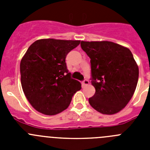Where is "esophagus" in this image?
Segmentation results:
<instances>
[{"label":"esophagus","mask_w":150,"mask_h":150,"mask_svg":"<svg viewBox=\"0 0 150 150\" xmlns=\"http://www.w3.org/2000/svg\"><path fill=\"white\" fill-rule=\"evenodd\" d=\"M88 84H89V81H88V79H85L84 81L83 82V86H88Z\"/></svg>","instance_id":"esophagus-1"}]
</instances>
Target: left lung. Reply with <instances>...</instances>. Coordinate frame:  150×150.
I'll use <instances>...</instances> for the list:
<instances>
[{
	"label": "left lung",
	"mask_w": 150,
	"mask_h": 150,
	"mask_svg": "<svg viewBox=\"0 0 150 150\" xmlns=\"http://www.w3.org/2000/svg\"><path fill=\"white\" fill-rule=\"evenodd\" d=\"M91 60L94 96L90 105L102 114L112 115L128 104L137 87L139 69L132 52L110 41H81Z\"/></svg>",
	"instance_id": "left-lung-1"
}]
</instances>
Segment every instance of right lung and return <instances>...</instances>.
Returning <instances> with one entry per match:
<instances>
[{
	"mask_svg": "<svg viewBox=\"0 0 150 150\" xmlns=\"http://www.w3.org/2000/svg\"><path fill=\"white\" fill-rule=\"evenodd\" d=\"M80 40L40 39L29 46L20 63L22 90L39 112L52 116L66 110L81 83L71 79L65 62Z\"/></svg>",
	"mask_w": 150,
	"mask_h": 150,
	"instance_id": "obj_1",
	"label": "right lung"
}]
</instances>
